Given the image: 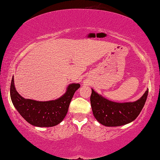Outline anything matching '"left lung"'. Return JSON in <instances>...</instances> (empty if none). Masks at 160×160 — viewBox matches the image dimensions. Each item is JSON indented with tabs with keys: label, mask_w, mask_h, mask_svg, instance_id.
<instances>
[{
	"label": "left lung",
	"mask_w": 160,
	"mask_h": 160,
	"mask_svg": "<svg viewBox=\"0 0 160 160\" xmlns=\"http://www.w3.org/2000/svg\"><path fill=\"white\" fill-rule=\"evenodd\" d=\"M148 89L135 102H116L105 98L92 88L90 102L94 118L108 127L121 126L133 121L141 112L147 100Z\"/></svg>",
	"instance_id": "8db88e82"
}]
</instances>
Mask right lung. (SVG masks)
Returning <instances> with one entry per match:
<instances>
[{
  "label": "right lung",
  "instance_id": "add662e5",
  "mask_svg": "<svg viewBox=\"0 0 160 160\" xmlns=\"http://www.w3.org/2000/svg\"><path fill=\"white\" fill-rule=\"evenodd\" d=\"M79 83H71L61 97L51 101H36L25 99L15 87L14 77L10 85V97L19 113L31 125L37 127H52L60 123L68 113L70 103L78 88Z\"/></svg>",
  "mask_w": 160,
  "mask_h": 160
}]
</instances>
